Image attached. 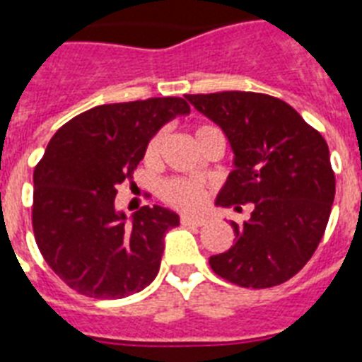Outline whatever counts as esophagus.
Here are the masks:
<instances>
[{"label":"esophagus","instance_id":"esophagus-1","mask_svg":"<svg viewBox=\"0 0 362 362\" xmlns=\"http://www.w3.org/2000/svg\"><path fill=\"white\" fill-rule=\"evenodd\" d=\"M182 223H184V226H204V223H206V218H204V216H187V214H184L182 216Z\"/></svg>","mask_w":362,"mask_h":362}]
</instances>
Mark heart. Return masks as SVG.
<instances>
[{
  "label": "heart",
  "instance_id": "heart-1",
  "mask_svg": "<svg viewBox=\"0 0 362 362\" xmlns=\"http://www.w3.org/2000/svg\"><path fill=\"white\" fill-rule=\"evenodd\" d=\"M212 127H199L195 131V139L201 136L203 133L210 131ZM159 135H153L146 144V150H144V161L146 163H156L159 156ZM161 197L170 203L173 206H178V209L193 210L199 209L201 204L206 201V189H204L201 184L189 180H180V178H173V180H167L161 186Z\"/></svg>",
  "mask_w": 362,
  "mask_h": 362
}]
</instances>
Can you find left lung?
I'll return each mask as SVG.
<instances>
[{
    "mask_svg": "<svg viewBox=\"0 0 362 362\" xmlns=\"http://www.w3.org/2000/svg\"><path fill=\"white\" fill-rule=\"evenodd\" d=\"M220 125L235 153L218 206L253 203L227 252L210 257L223 280L240 287L278 286L314 255L334 201V173L325 139L297 110L272 95L221 92L186 95Z\"/></svg>",
    "mask_w": 362,
    "mask_h": 362,
    "instance_id": "1",
    "label": "left lung"
}]
</instances>
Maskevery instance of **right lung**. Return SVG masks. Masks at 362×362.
I'll list each match as a JSON object with an SVG mask.
<instances>
[{"instance_id":"right-lung-1","label":"right lung","mask_w":362,"mask_h":362,"mask_svg":"<svg viewBox=\"0 0 362 362\" xmlns=\"http://www.w3.org/2000/svg\"><path fill=\"white\" fill-rule=\"evenodd\" d=\"M182 98L99 105L62 125L33 173V233L48 267L81 295L124 298L158 276L165 235L176 212L153 204L116 210L122 182L144 158L148 141L176 116Z\"/></svg>"}]
</instances>
